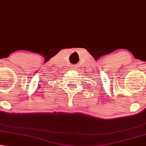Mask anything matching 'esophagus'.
<instances>
[{"mask_svg":"<svg viewBox=\"0 0 146 146\" xmlns=\"http://www.w3.org/2000/svg\"><path fill=\"white\" fill-rule=\"evenodd\" d=\"M72 67L74 68V69H75V68L77 67V65H72Z\"/></svg>","mask_w":146,"mask_h":146,"instance_id":"obj_1","label":"esophagus"}]
</instances>
